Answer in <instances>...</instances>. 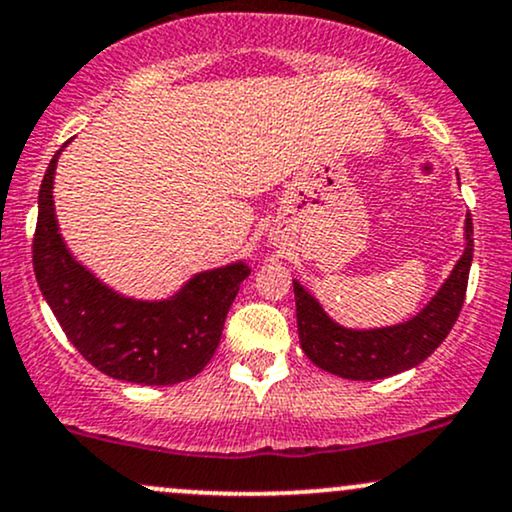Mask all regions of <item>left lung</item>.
Segmentation results:
<instances>
[{
	"label": "left lung",
	"mask_w": 512,
	"mask_h": 512,
	"mask_svg": "<svg viewBox=\"0 0 512 512\" xmlns=\"http://www.w3.org/2000/svg\"><path fill=\"white\" fill-rule=\"evenodd\" d=\"M472 233V216L467 214V223H464L467 248L457 260L452 274L419 315L395 327L346 330V327L330 320V315L320 308V303L298 281H293L298 339H301L305 356L317 368L346 380L390 378V375H397L426 361L448 337L462 310L474 252Z\"/></svg>",
	"instance_id": "8db88e82"
}]
</instances>
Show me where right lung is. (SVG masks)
Segmentation results:
<instances>
[{
	"label": "right lung",
	"instance_id": "obj_1",
	"mask_svg": "<svg viewBox=\"0 0 512 512\" xmlns=\"http://www.w3.org/2000/svg\"><path fill=\"white\" fill-rule=\"evenodd\" d=\"M57 151L38 192L33 269L67 339L91 366L139 385L190 380L214 356L228 308L250 269L243 262L192 276L168 301H134L101 284L69 255L52 202Z\"/></svg>",
	"mask_w": 512,
	"mask_h": 512
}]
</instances>
